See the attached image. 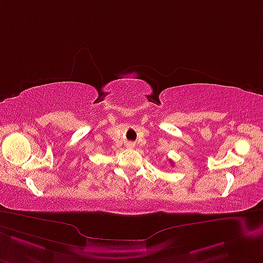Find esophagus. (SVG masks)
<instances>
[{"mask_svg": "<svg viewBox=\"0 0 263 263\" xmlns=\"http://www.w3.org/2000/svg\"><path fill=\"white\" fill-rule=\"evenodd\" d=\"M126 146H127V147H133V146H135V144H133L132 142H127V143H126Z\"/></svg>", "mask_w": 263, "mask_h": 263, "instance_id": "obj_1", "label": "esophagus"}]
</instances>
